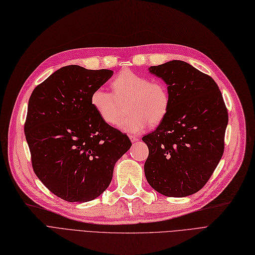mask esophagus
Here are the masks:
<instances>
[{
    "mask_svg": "<svg viewBox=\"0 0 255 255\" xmlns=\"http://www.w3.org/2000/svg\"><path fill=\"white\" fill-rule=\"evenodd\" d=\"M129 139H130L131 142H136V141H138L139 138L137 136H135V135H129Z\"/></svg>",
    "mask_w": 255,
    "mask_h": 255,
    "instance_id": "34e87169",
    "label": "esophagus"
}]
</instances>
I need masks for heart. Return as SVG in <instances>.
I'll list each match as a JSON object with an SVG mask.
<instances>
[{
    "mask_svg": "<svg viewBox=\"0 0 255 255\" xmlns=\"http://www.w3.org/2000/svg\"><path fill=\"white\" fill-rule=\"evenodd\" d=\"M113 93L101 87L91 95V104L96 113L109 125L119 118L120 104L128 101V116L121 119L118 128L129 134L142 131L147 125L158 126L165 118L170 108V93L162 81L136 74L129 69L120 72L112 81Z\"/></svg>",
    "mask_w": 255,
    "mask_h": 255,
    "instance_id": "b5f03b06",
    "label": "heart"
}]
</instances>
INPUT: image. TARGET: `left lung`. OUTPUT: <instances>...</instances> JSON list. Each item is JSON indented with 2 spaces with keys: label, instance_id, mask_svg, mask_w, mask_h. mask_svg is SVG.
<instances>
[{
  "label": "left lung",
  "instance_id": "1",
  "mask_svg": "<svg viewBox=\"0 0 255 255\" xmlns=\"http://www.w3.org/2000/svg\"><path fill=\"white\" fill-rule=\"evenodd\" d=\"M148 72L165 82L171 102L160 125L142 137L145 178L164 196L186 197L205 186L221 160L228 112L216 82L184 61Z\"/></svg>",
  "mask_w": 255,
  "mask_h": 255
}]
</instances>
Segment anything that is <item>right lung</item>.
<instances>
[{"instance_id":"right-lung-1","label":"right lung","mask_w":255,"mask_h":255,"mask_svg":"<svg viewBox=\"0 0 255 255\" xmlns=\"http://www.w3.org/2000/svg\"><path fill=\"white\" fill-rule=\"evenodd\" d=\"M110 69L61 67L33 90L24 131L34 173L69 203L100 196L115 163L131 145L93 109L91 95L113 76Z\"/></svg>"}]
</instances>
